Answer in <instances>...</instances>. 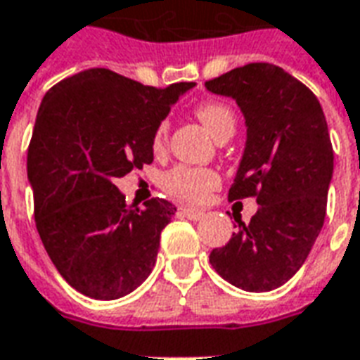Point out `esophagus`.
I'll return each mask as SVG.
<instances>
[{
  "instance_id": "esophagus-1",
  "label": "esophagus",
  "mask_w": 360,
  "mask_h": 360,
  "mask_svg": "<svg viewBox=\"0 0 360 360\" xmlns=\"http://www.w3.org/2000/svg\"><path fill=\"white\" fill-rule=\"evenodd\" d=\"M181 214L188 219H200L204 216V210H198V208H188V206H183L181 208Z\"/></svg>"
}]
</instances>
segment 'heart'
I'll use <instances>...</instances> for the list:
<instances>
[{
  "label": "heart",
  "instance_id": "heart-1",
  "mask_svg": "<svg viewBox=\"0 0 360 360\" xmlns=\"http://www.w3.org/2000/svg\"><path fill=\"white\" fill-rule=\"evenodd\" d=\"M196 117L202 121L208 133L219 139H231L237 127L235 111L221 102H204L195 110ZM167 123L162 121L152 134V148L154 152H162L167 142ZM219 185V175L208 167H191V165H175L162 177V188L173 198H179L185 202H200L210 191Z\"/></svg>",
  "mask_w": 360,
  "mask_h": 360
}]
</instances>
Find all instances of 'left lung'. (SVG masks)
Returning <instances> with one entry per match:
<instances>
[{
    "label": "left lung",
    "instance_id": "8db88e82",
    "mask_svg": "<svg viewBox=\"0 0 360 360\" xmlns=\"http://www.w3.org/2000/svg\"><path fill=\"white\" fill-rule=\"evenodd\" d=\"M233 98L247 142L229 200L257 196L258 212L239 224L210 264L231 285L262 293L299 271L326 218L333 150L324 111L301 81L271 63H249L206 82Z\"/></svg>",
    "mask_w": 360,
    "mask_h": 360
}]
</instances>
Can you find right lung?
I'll use <instances>...</instances> for the list:
<instances>
[{"instance_id":"obj_1","label":"right lung","mask_w":360,"mask_h":360,"mask_svg":"<svg viewBox=\"0 0 360 360\" xmlns=\"http://www.w3.org/2000/svg\"><path fill=\"white\" fill-rule=\"evenodd\" d=\"M195 82L144 86L86 69L51 86L28 146L36 229L53 266L79 293L125 297L156 264L160 233L175 214L164 198L127 206L113 181L152 164V134Z\"/></svg>"}]
</instances>
